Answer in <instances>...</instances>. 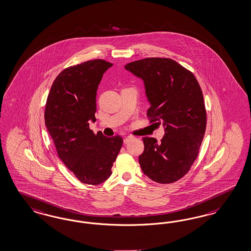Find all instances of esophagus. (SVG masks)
<instances>
[{
	"instance_id": "esophagus-1",
	"label": "esophagus",
	"mask_w": 251,
	"mask_h": 251,
	"mask_svg": "<svg viewBox=\"0 0 251 251\" xmlns=\"http://www.w3.org/2000/svg\"><path fill=\"white\" fill-rule=\"evenodd\" d=\"M131 140H132V137L127 136V137H125V138L123 139V143H124V144H128V143H130Z\"/></svg>"
}]
</instances>
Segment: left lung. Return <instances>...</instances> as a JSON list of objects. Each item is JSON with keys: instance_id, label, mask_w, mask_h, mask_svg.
Masks as SVG:
<instances>
[{"instance_id": "left-lung-1", "label": "left lung", "mask_w": 251, "mask_h": 251, "mask_svg": "<svg viewBox=\"0 0 251 251\" xmlns=\"http://www.w3.org/2000/svg\"><path fill=\"white\" fill-rule=\"evenodd\" d=\"M124 68L144 81L150 104L147 117L164 128L160 143L143 138L141 169L154 182H176L189 172L206 130V109L199 82L189 70L170 58H146Z\"/></svg>"}]
</instances>
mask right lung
<instances>
[{
    "mask_svg": "<svg viewBox=\"0 0 251 251\" xmlns=\"http://www.w3.org/2000/svg\"><path fill=\"white\" fill-rule=\"evenodd\" d=\"M113 64L87 61L64 69L55 78L47 98L44 120L58 156L87 184L106 181L122 147L121 136L95 134L89 122H95L97 89L104 72Z\"/></svg>",
    "mask_w": 251,
    "mask_h": 251,
    "instance_id": "1",
    "label": "right lung"
}]
</instances>
